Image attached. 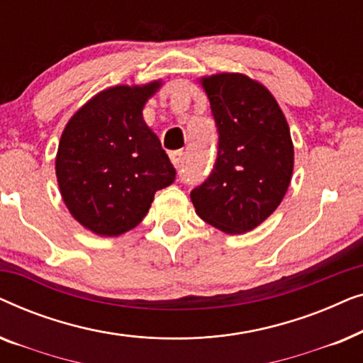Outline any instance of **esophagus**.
<instances>
[{"instance_id":"1","label":"esophagus","mask_w":363,"mask_h":363,"mask_svg":"<svg viewBox=\"0 0 363 363\" xmlns=\"http://www.w3.org/2000/svg\"><path fill=\"white\" fill-rule=\"evenodd\" d=\"M170 160L175 167H180L183 162V152L182 150H173L170 152Z\"/></svg>"}]
</instances>
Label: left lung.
Segmentation results:
<instances>
[{
  "mask_svg": "<svg viewBox=\"0 0 363 363\" xmlns=\"http://www.w3.org/2000/svg\"><path fill=\"white\" fill-rule=\"evenodd\" d=\"M201 86L218 128V153L190 198L203 221L241 235L269 218L289 188V125L272 94L245 74H215L203 77Z\"/></svg>",
  "mask_w": 363,
  "mask_h": 363,
  "instance_id": "left-lung-1",
  "label": "left lung"
}]
</instances>
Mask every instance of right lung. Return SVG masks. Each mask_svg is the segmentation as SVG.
<instances>
[{
    "instance_id": "1",
    "label": "right lung",
    "mask_w": 363,
    "mask_h": 363,
    "mask_svg": "<svg viewBox=\"0 0 363 363\" xmlns=\"http://www.w3.org/2000/svg\"><path fill=\"white\" fill-rule=\"evenodd\" d=\"M160 81L116 86L94 96L64 128L56 157L62 200L84 228L118 236L135 228L175 168L143 121Z\"/></svg>"
}]
</instances>
